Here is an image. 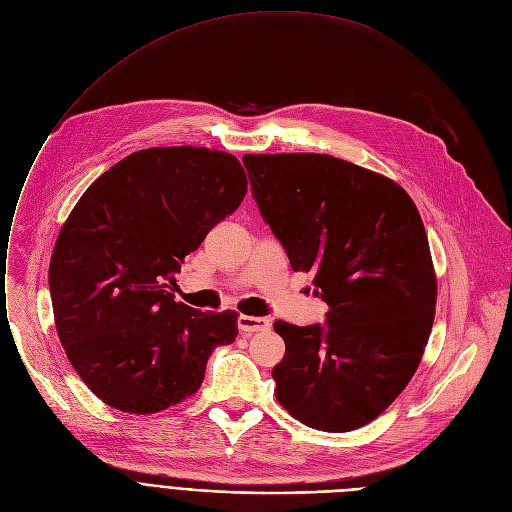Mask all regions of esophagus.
Here are the masks:
<instances>
[{"label": "esophagus", "instance_id": "34e87169", "mask_svg": "<svg viewBox=\"0 0 512 512\" xmlns=\"http://www.w3.org/2000/svg\"><path fill=\"white\" fill-rule=\"evenodd\" d=\"M238 326L242 332H264L270 328V322L266 318H256V316H240Z\"/></svg>", "mask_w": 512, "mask_h": 512}]
</instances>
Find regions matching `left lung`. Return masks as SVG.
I'll use <instances>...</instances> for the list:
<instances>
[{"label":"left lung","instance_id":"obj_1","mask_svg":"<svg viewBox=\"0 0 512 512\" xmlns=\"http://www.w3.org/2000/svg\"><path fill=\"white\" fill-rule=\"evenodd\" d=\"M252 196L295 272H311L326 324L274 322L279 404L346 432L377 418L418 369L437 305L420 213L393 180L326 153L244 155Z\"/></svg>","mask_w":512,"mask_h":512}]
</instances>
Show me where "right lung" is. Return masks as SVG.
I'll return each mask as SVG.
<instances>
[{"label":"right lung","mask_w":512,"mask_h":512,"mask_svg":"<svg viewBox=\"0 0 512 512\" xmlns=\"http://www.w3.org/2000/svg\"><path fill=\"white\" fill-rule=\"evenodd\" d=\"M248 192L242 164L207 147H149L106 170L77 201L51 256L65 355L92 393L155 414L201 387L238 313L199 311L168 291L184 258Z\"/></svg>","instance_id":"right-lung-1"}]
</instances>
